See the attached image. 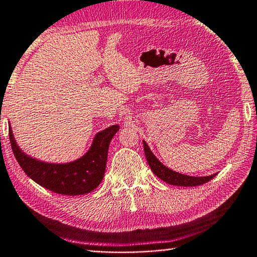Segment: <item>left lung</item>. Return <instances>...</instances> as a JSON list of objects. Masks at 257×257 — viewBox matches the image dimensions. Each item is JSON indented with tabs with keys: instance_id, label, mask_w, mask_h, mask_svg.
<instances>
[{
	"instance_id": "1",
	"label": "left lung",
	"mask_w": 257,
	"mask_h": 257,
	"mask_svg": "<svg viewBox=\"0 0 257 257\" xmlns=\"http://www.w3.org/2000/svg\"><path fill=\"white\" fill-rule=\"evenodd\" d=\"M143 144H144V152L147 162L151 168V170L153 171L155 176H158L161 180H163L167 184H170L173 186H182V187H193V186H199L203 184H206L207 181L213 179L217 173L206 177H191V176H186L182 175V173L176 172L171 170L163 165L160 161L156 159V156L152 153L150 150L149 145L146 144L145 141H143Z\"/></svg>"
}]
</instances>
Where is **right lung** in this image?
Returning a JSON list of instances; mask_svg holds the SVG:
<instances>
[{
  "instance_id": "obj_1",
  "label": "right lung",
  "mask_w": 257,
  "mask_h": 257,
  "mask_svg": "<svg viewBox=\"0 0 257 257\" xmlns=\"http://www.w3.org/2000/svg\"><path fill=\"white\" fill-rule=\"evenodd\" d=\"M119 129V124H114L97 133L84 156L62 164L42 162L25 154L17 145L11 127H9V137L12 152L26 175L53 193L76 196L90 193L101 184L105 173L108 145Z\"/></svg>"
}]
</instances>
